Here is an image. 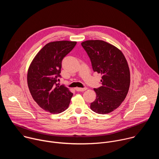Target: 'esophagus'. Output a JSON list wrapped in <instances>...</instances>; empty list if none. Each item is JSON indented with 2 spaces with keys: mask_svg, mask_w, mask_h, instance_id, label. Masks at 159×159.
<instances>
[{
  "mask_svg": "<svg viewBox=\"0 0 159 159\" xmlns=\"http://www.w3.org/2000/svg\"><path fill=\"white\" fill-rule=\"evenodd\" d=\"M77 91H85V90H87V89L86 87H84V88H80V87H76L75 89Z\"/></svg>",
  "mask_w": 159,
  "mask_h": 159,
  "instance_id": "esophagus-1",
  "label": "esophagus"
}]
</instances>
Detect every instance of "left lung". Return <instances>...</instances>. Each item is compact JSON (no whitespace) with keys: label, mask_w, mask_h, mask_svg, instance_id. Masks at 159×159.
Instances as JSON below:
<instances>
[{"label":"left lung","mask_w":159,"mask_h":159,"mask_svg":"<svg viewBox=\"0 0 159 159\" xmlns=\"http://www.w3.org/2000/svg\"><path fill=\"white\" fill-rule=\"evenodd\" d=\"M94 72L102 75V86L94 89L95 101L90 109L98 114H107L118 108L128 94L130 72L122 52L102 40H87L81 43Z\"/></svg>","instance_id":"obj_1"}]
</instances>
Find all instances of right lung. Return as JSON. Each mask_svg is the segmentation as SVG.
Listing matches in <instances>:
<instances>
[{
    "label": "right lung",
    "mask_w": 159,
    "mask_h": 159,
    "mask_svg": "<svg viewBox=\"0 0 159 159\" xmlns=\"http://www.w3.org/2000/svg\"><path fill=\"white\" fill-rule=\"evenodd\" d=\"M76 41H57L45 44L32 60L27 81L34 101L44 111L58 114L69 106L73 94L60 85L61 61L74 48Z\"/></svg>",
    "instance_id": "add662e5"
}]
</instances>
